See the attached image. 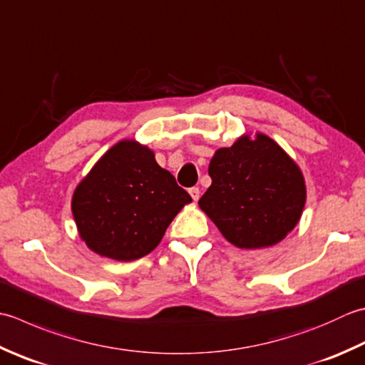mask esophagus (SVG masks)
Segmentation results:
<instances>
[{
	"label": "esophagus",
	"instance_id": "1",
	"mask_svg": "<svg viewBox=\"0 0 365 365\" xmlns=\"http://www.w3.org/2000/svg\"><path fill=\"white\" fill-rule=\"evenodd\" d=\"M190 195L192 197V201H197L199 196H201V190H199L197 187H192V188H190Z\"/></svg>",
	"mask_w": 365,
	"mask_h": 365
}]
</instances>
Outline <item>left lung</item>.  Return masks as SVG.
Masks as SVG:
<instances>
[{"mask_svg":"<svg viewBox=\"0 0 365 365\" xmlns=\"http://www.w3.org/2000/svg\"><path fill=\"white\" fill-rule=\"evenodd\" d=\"M212 185L199 207L232 245L272 247L301 220L307 190L294 160L269 135H242L218 148L209 164Z\"/></svg>","mask_w":365,"mask_h":365,"instance_id":"8db88e82","label":"left lung"}]
</instances>
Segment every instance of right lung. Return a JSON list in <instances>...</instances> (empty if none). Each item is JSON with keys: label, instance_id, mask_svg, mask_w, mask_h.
<instances>
[{"label": "right lung", "instance_id": "add662e5", "mask_svg": "<svg viewBox=\"0 0 365 365\" xmlns=\"http://www.w3.org/2000/svg\"><path fill=\"white\" fill-rule=\"evenodd\" d=\"M191 196L155 153L133 139L117 142L82 178L71 201L81 239L91 252L134 261L160 244Z\"/></svg>", "mask_w": 365, "mask_h": 365}]
</instances>
